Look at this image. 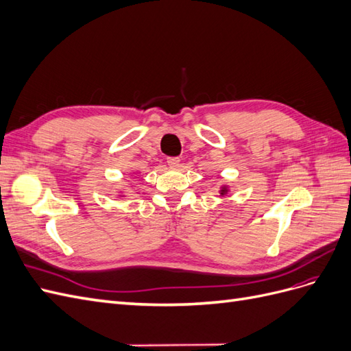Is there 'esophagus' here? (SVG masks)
Masks as SVG:
<instances>
[{"instance_id": "obj_1", "label": "esophagus", "mask_w": 351, "mask_h": 351, "mask_svg": "<svg viewBox=\"0 0 351 351\" xmlns=\"http://www.w3.org/2000/svg\"><path fill=\"white\" fill-rule=\"evenodd\" d=\"M167 162H168V165L169 167H178L180 165V158H177V156H171V158H168L167 159Z\"/></svg>"}]
</instances>
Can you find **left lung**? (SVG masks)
<instances>
[{"instance_id": "1", "label": "left lung", "mask_w": 351, "mask_h": 351, "mask_svg": "<svg viewBox=\"0 0 351 351\" xmlns=\"http://www.w3.org/2000/svg\"><path fill=\"white\" fill-rule=\"evenodd\" d=\"M227 192V189L226 187H222V190H221V195H224Z\"/></svg>"}]
</instances>
